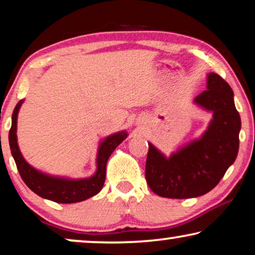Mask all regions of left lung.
<instances>
[{"mask_svg":"<svg viewBox=\"0 0 255 255\" xmlns=\"http://www.w3.org/2000/svg\"><path fill=\"white\" fill-rule=\"evenodd\" d=\"M233 97L229 83L209 73L207 90L193 102L212 114L207 130L168 156L148 142L145 175L153 193L167 198H193L217 186L238 155L242 121Z\"/></svg>","mask_w":255,"mask_h":255,"instance_id":"8db88e82","label":"left lung"}]
</instances>
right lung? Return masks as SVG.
I'll return each mask as SVG.
<instances>
[{
  "label": "right lung",
  "mask_w": 255,
  "mask_h": 255,
  "mask_svg": "<svg viewBox=\"0 0 255 255\" xmlns=\"http://www.w3.org/2000/svg\"><path fill=\"white\" fill-rule=\"evenodd\" d=\"M24 100H20L13 109L11 128L9 131V145L17 169L24 182L34 194L57 203H78L95 196L103 188L106 181L107 162L115 148L125 140L128 132L118 131L107 135L99 142L96 153V170L92 176L72 179L68 176H57L34 168L24 159L17 141V118Z\"/></svg>",
  "instance_id": "obj_1"
}]
</instances>
